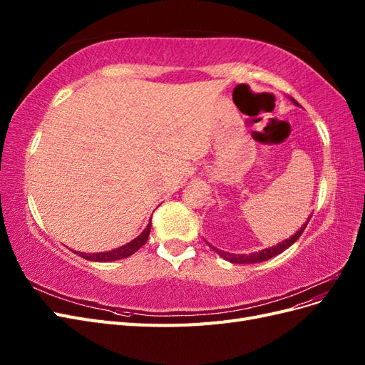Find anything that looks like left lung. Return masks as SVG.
I'll return each instance as SVG.
<instances>
[{
  "mask_svg": "<svg viewBox=\"0 0 365 365\" xmlns=\"http://www.w3.org/2000/svg\"><path fill=\"white\" fill-rule=\"evenodd\" d=\"M291 101H292V103H295L297 106H300V105H298L297 101H294L292 97H291ZM311 217H312V215L307 217L306 222L300 227V230H298L295 235H292V236H289L288 239H284V240L279 242L277 245L269 247V248H264V250H262V251L251 252V254H233V252H227V251H222V250H219V248L213 247L212 244H208V242H207V244H208V247L212 248L215 252H217L220 257L228 260V262H231V263H260V262L269 260V259H272V257H275V256H279L280 252H283L284 250H288L292 244H295V240L302 236V233L304 231V228H306V225H307V222H309V219H311Z\"/></svg>",
  "mask_w": 365,
  "mask_h": 365,
  "instance_id": "8db88e82",
  "label": "left lung"
}]
</instances>
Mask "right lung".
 <instances>
[{
    "mask_svg": "<svg viewBox=\"0 0 365 365\" xmlns=\"http://www.w3.org/2000/svg\"><path fill=\"white\" fill-rule=\"evenodd\" d=\"M150 219H149V224L148 227L141 231V235H138L134 240L128 242V244L121 245L115 250H111V251H106V252H79V251H74L79 254L81 257L86 259V260H91V262H114V260H120V259H125V257H129L134 254L135 251H138L143 245L146 244V240L149 237V233H150Z\"/></svg>",
    "mask_w": 365,
    "mask_h": 365,
    "instance_id": "add662e5",
    "label": "right lung"
}]
</instances>
